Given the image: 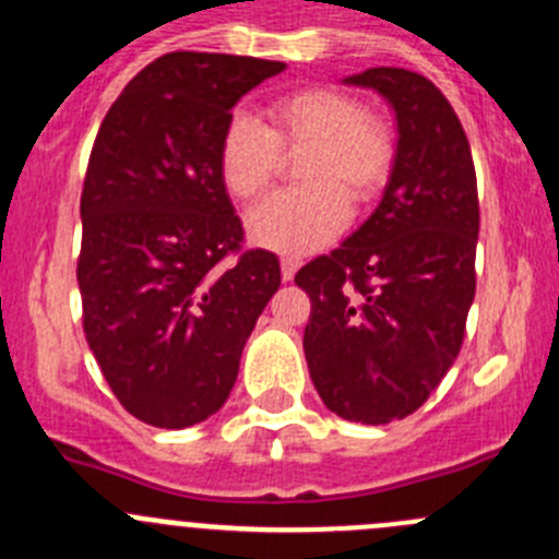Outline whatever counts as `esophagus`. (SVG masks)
Wrapping results in <instances>:
<instances>
[{
	"instance_id": "esophagus-1",
	"label": "esophagus",
	"mask_w": 559,
	"mask_h": 559,
	"mask_svg": "<svg viewBox=\"0 0 559 559\" xmlns=\"http://www.w3.org/2000/svg\"><path fill=\"white\" fill-rule=\"evenodd\" d=\"M280 269H283V280L285 283H290L296 274V269H299V258H290V254H283L280 258Z\"/></svg>"
}]
</instances>
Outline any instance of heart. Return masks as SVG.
<instances>
[{
	"label": "heart",
	"mask_w": 559,
	"mask_h": 559,
	"mask_svg": "<svg viewBox=\"0 0 559 559\" xmlns=\"http://www.w3.org/2000/svg\"><path fill=\"white\" fill-rule=\"evenodd\" d=\"M269 124L235 116L218 138L216 168L224 191L252 202L269 191L283 166V152L305 150V186L260 202L246 218L249 238L290 258L330 243L346 222L352 202H371L385 188L396 160L393 130L366 110L355 94L301 88L265 107Z\"/></svg>",
	"instance_id": "1"
}]
</instances>
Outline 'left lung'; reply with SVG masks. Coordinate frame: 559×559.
I'll return each mask as SVG.
<instances>
[{
  "mask_svg": "<svg viewBox=\"0 0 559 559\" xmlns=\"http://www.w3.org/2000/svg\"><path fill=\"white\" fill-rule=\"evenodd\" d=\"M396 110L399 143L380 207L294 283L310 296L305 357L346 421L416 413L460 355L477 294L479 199L471 146L435 82L380 66L349 76Z\"/></svg>",
  "mask_w": 559,
  "mask_h": 559,
  "instance_id": "1",
  "label": "left lung"
}]
</instances>
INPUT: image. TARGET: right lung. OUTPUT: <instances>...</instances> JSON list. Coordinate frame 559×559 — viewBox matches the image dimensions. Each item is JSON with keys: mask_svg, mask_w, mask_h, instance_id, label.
Here are the masks:
<instances>
[{"mask_svg": "<svg viewBox=\"0 0 559 559\" xmlns=\"http://www.w3.org/2000/svg\"><path fill=\"white\" fill-rule=\"evenodd\" d=\"M285 63L168 52L112 102L82 182V330L121 407L186 429L227 402L240 352L280 288L243 249L216 168L235 102Z\"/></svg>", "mask_w": 559, "mask_h": 559, "instance_id": "right-lung-1", "label": "right lung"}]
</instances>
